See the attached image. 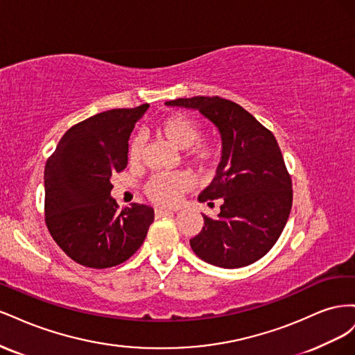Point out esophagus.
Segmentation results:
<instances>
[{
    "label": "esophagus",
    "instance_id": "obj_1",
    "mask_svg": "<svg viewBox=\"0 0 355 355\" xmlns=\"http://www.w3.org/2000/svg\"><path fill=\"white\" fill-rule=\"evenodd\" d=\"M171 213H173L171 210H166V209H159V207H157V209H155V218H157V219H159V218L167 216V214H171Z\"/></svg>",
    "mask_w": 355,
    "mask_h": 355
}]
</instances>
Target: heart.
<instances>
[{
  "instance_id": "1",
  "label": "heart",
  "mask_w": 355,
  "mask_h": 355,
  "mask_svg": "<svg viewBox=\"0 0 355 355\" xmlns=\"http://www.w3.org/2000/svg\"><path fill=\"white\" fill-rule=\"evenodd\" d=\"M155 133L178 149H187L185 158L191 166L200 171H209L216 166L220 151L216 144L210 141H201L202 128L192 120L191 116L184 114H170L155 124ZM144 139L136 136L128 145V163L139 164L144 155ZM192 187V179L188 173L170 175H155L146 182L144 188L145 196L153 202L163 207L176 206L182 194Z\"/></svg>"
}]
</instances>
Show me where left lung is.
I'll use <instances>...</instances> for the list:
<instances>
[{"label": "left lung", "instance_id": "obj_1", "mask_svg": "<svg viewBox=\"0 0 355 355\" xmlns=\"http://www.w3.org/2000/svg\"><path fill=\"white\" fill-rule=\"evenodd\" d=\"M166 105L198 110L222 137L216 176L198 196L209 206L220 198V213L218 219L202 214L204 227L189 240L191 249L204 262L220 268L259 261L280 239L293 201L292 178L272 132L243 106L219 96Z\"/></svg>", "mask_w": 355, "mask_h": 355}]
</instances>
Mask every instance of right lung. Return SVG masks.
<instances>
[{
    "label": "right lung",
    "instance_id": "obj_1",
    "mask_svg": "<svg viewBox=\"0 0 355 355\" xmlns=\"http://www.w3.org/2000/svg\"><path fill=\"white\" fill-rule=\"evenodd\" d=\"M96 114L62 136L44 168V214L53 240L83 266L111 268L142 245L154 209L132 202L118 209L111 178L127 167L128 137L148 110Z\"/></svg>",
    "mask_w": 355,
    "mask_h": 355
}]
</instances>
